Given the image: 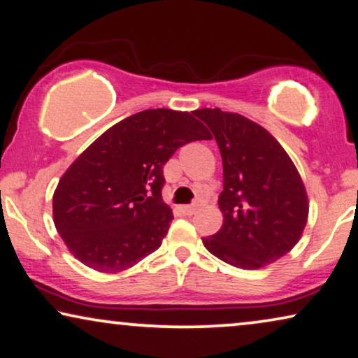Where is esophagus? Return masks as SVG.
Segmentation results:
<instances>
[{
	"label": "esophagus",
	"mask_w": 358,
	"mask_h": 358,
	"mask_svg": "<svg viewBox=\"0 0 358 358\" xmlns=\"http://www.w3.org/2000/svg\"><path fill=\"white\" fill-rule=\"evenodd\" d=\"M181 210H183V214H186V215H193L194 214V210H196V206H183V208H181Z\"/></svg>",
	"instance_id": "34e87169"
}]
</instances>
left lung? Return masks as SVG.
Masks as SVG:
<instances>
[{"mask_svg": "<svg viewBox=\"0 0 358 358\" xmlns=\"http://www.w3.org/2000/svg\"><path fill=\"white\" fill-rule=\"evenodd\" d=\"M213 131L222 155L224 224L203 238L209 253L258 269L289 253L308 219L306 191L284 148L263 127L220 108L193 112Z\"/></svg>", "mask_w": 358, "mask_h": 358, "instance_id": "1", "label": "left lung"}]
</instances>
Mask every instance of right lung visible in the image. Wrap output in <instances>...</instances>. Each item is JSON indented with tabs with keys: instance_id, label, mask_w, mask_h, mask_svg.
Returning <instances> with one entry per match:
<instances>
[{
	"instance_id": "right-lung-1",
	"label": "right lung",
	"mask_w": 358,
	"mask_h": 358,
	"mask_svg": "<svg viewBox=\"0 0 358 358\" xmlns=\"http://www.w3.org/2000/svg\"><path fill=\"white\" fill-rule=\"evenodd\" d=\"M213 136L193 112L144 110L95 139L59 180L53 219L69 251L100 273H120L162 243L173 214L164 165L181 145Z\"/></svg>"
}]
</instances>
